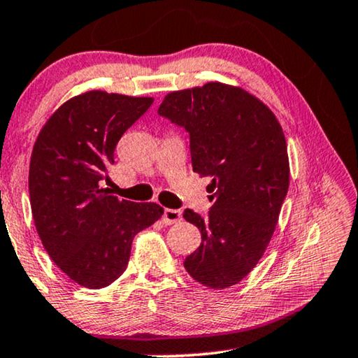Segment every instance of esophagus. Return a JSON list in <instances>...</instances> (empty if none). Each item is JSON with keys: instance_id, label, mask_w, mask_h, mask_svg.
I'll list each match as a JSON object with an SVG mask.
<instances>
[{"instance_id": "1", "label": "esophagus", "mask_w": 358, "mask_h": 358, "mask_svg": "<svg viewBox=\"0 0 358 358\" xmlns=\"http://www.w3.org/2000/svg\"><path fill=\"white\" fill-rule=\"evenodd\" d=\"M181 220V210L177 209H165L164 210V215H162V222L165 225H172V224H177Z\"/></svg>"}]
</instances>
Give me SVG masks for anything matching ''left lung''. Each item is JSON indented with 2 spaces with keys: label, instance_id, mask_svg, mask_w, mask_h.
Returning <instances> with one entry per match:
<instances>
[{
  "label": "left lung",
  "instance_id": "obj_1",
  "mask_svg": "<svg viewBox=\"0 0 358 358\" xmlns=\"http://www.w3.org/2000/svg\"><path fill=\"white\" fill-rule=\"evenodd\" d=\"M159 115L188 131L193 172L213 178L208 217L183 214L203 240L185 269L227 289L258 264L278 225L290 177L284 131L259 99L222 83L167 94Z\"/></svg>",
  "mask_w": 358,
  "mask_h": 358
}]
</instances>
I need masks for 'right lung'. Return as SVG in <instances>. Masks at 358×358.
Instances as JSON below:
<instances>
[{
  "label": "right lung",
  "instance_id": "right-lung-1",
  "mask_svg": "<svg viewBox=\"0 0 358 358\" xmlns=\"http://www.w3.org/2000/svg\"><path fill=\"white\" fill-rule=\"evenodd\" d=\"M152 97L89 90L47 120L29 167L35 229L55 264L76 284L102 289L127 269L131 243L164 214L155 203H131L100 188L118 141Z\"/></svg>",
  "mask_w": 358,
  "mask_h": 358
}]
</instances>
